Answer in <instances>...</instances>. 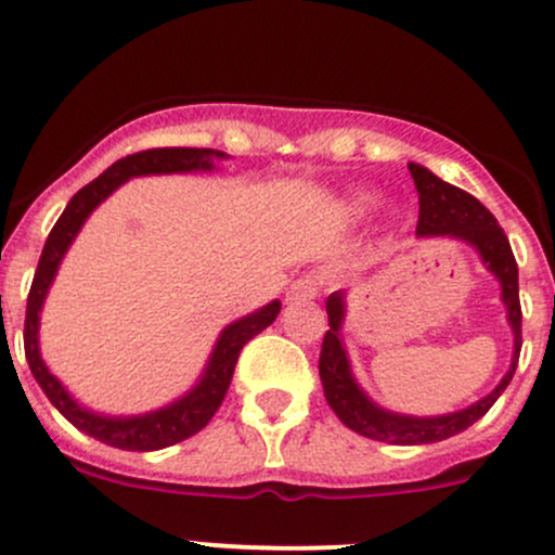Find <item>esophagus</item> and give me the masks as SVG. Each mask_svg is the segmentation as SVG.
Returning a JSON list of instances; mask_svg holds the SVG:
<instances>
[{
	"mask_svg": "<svg viewBox=\"0 0 555 555\" xmlns=\"http://www.w3.org/2000/svg\"><path fill=\"white\" fill-rule=\"evenodd\" d=\"M319 289H322V276H319V273H304V276L295 279L293 282L287 298L293 300V304H300V300H313L319 295Z\"/></svg>",
	"mask_w": 555,
	"mask_h": 555,
	"instance_id": "obj_1",
	"label": "esophagus"
}]
</instances>
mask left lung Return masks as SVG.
Segmentation results:
<instances>
[{"label":"left lung","instance_id":"left-lung-1","mask_svg":"<svg viewBox=\"0 0 555 555\" xmlns=\"http://www.w3.org/2000/svg\"><path fill=\"white\" fill-rule=\"evenodd\" d=\"M411 169L413 184L418 190V236H453L462 242L473 244L480 251L486 266L496 273L502 282V300L507 306V319L516 333V357H513V367L502 384L483 397L475 405L464 408L459 413L435 418H416V416H397V413L376 408L360 386L354 384L349 371V360L340 346V322H344V295L333 293L327 298V319L330 330L324 333L322 351H319V378H322L324 397H327L330 408L335 416L354 429L357 435H365L371 440H382V443L397 446H422V443H438V440L451 438V435L464 433L473 427L496 400L502 391L511 384L513 373H516L518 354H520V298H518V262L513 257L511 242H507L505 231L500 228L496 217L480 204L475 195L467 190L456 188V184L443 182L435 177L433 171L424 169L418 164H408Z\"/></svg>","mask_w":555,"mask_h":555}]
</instances>
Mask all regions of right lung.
<instances>
[{"instance_id": "obj_1", "label": "right lung", "mask_w": 555, "mask_h": 555, "mask_svg": "<svg viewBox=\"0 0 555 555\" xmlns=\"http://www.w3.org/2000/svg\"><path fill=\"white\" fill-rule=\"evenodd\" d=\"M211 158H222V153L206 147H153L142 150V153H133L120 158L117 164H112L102 177H96L93 182H88L86 188L77 190L72 195V201L66 204L64 215L55 220L53 231H50L48 242L42 246V255H39V266L35 273V282H31L29 300H26V322H24V349L26 360H29L31 373H35L37 384L42 386V391L48 395V400L75 424L77 429H82L91 438L102 440L106 446H115L122 451H155L166 449V446L179 443V440L190 438V435L201 433L206 424L211 422V416L217 413V408L225 400V391L231 386L233 371H236V362L246 340L255 338L257 333L268 327V324L276 319L282 304L273 300L266 309L249 317L238 319L231 327H225V333L217 340V349L211 354L209 367H206L201 384L190 391L188 397H182L173 405L164 408V411L147 413V416L137 418H106L96 416V413L86 411V408L77 405L66 389L55 382L53 376L44 367L42 357H39L37 346V324H39V309H42L44 293H48L50 282L55 276V268H59L61 257H64L66 246L72 244V238L77 236L80 225L86 222V217L96 209L99 204L117 188V184L126 182L128 177H139V173H171V171H195V169H211Z\"/></svg>"}]
</instances>
